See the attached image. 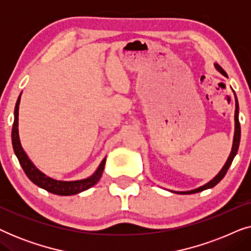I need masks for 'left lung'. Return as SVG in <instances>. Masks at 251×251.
Masks as SVG:
<instances>
[{"label":"left lung","mask_w":251,"mask_h":251,"mask_svg":"<svg viewBox=\"0 0 251 251\" xmlns=\"http://www.w3.org/2000/svg\"><path fill=\"white\" fill-rule=\"evenodd\" d=\"M215 68L217 70L219 73L224 75L225 77H227V74H226V72L223 70V68L219 66L218 64H215ZM234 92V91H233ZM234 97H235V113H234V138H233V145H232V151L231 153H229V156L227 161H226V163L224 164V167L222 168V170L219 171V173L216 175V176L212 178L210 181H208L207 184L202 185V186L198 187V188H194V190H191V191H184V192H178V191H171L173 193H178V194H193V193H199V192H202L204 190H208V188H211L217 185L219 181H221L224 176L227 173L229 166L232 164V161L234 159V156L236 155V153H238V150H239V145H240V138H241V128H240V122H239V102H238V98H236L235 96V92H234Z\"/></svg>","instance_id":"8db88e82"}]
</instances>
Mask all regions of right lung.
<instances>
[{
	"label": "right lung",
	"mask_w": 251,
	"mask_h": 251,
	"mask_svg": "<svg viewBox=\"0 0 251 251\" xmlns=\"http://www.w3.org/2000/svg\"><path fill=\"white\" fill-rule=\"evenodd\" d=\"M20 97L22 94L19 95L18 100L16 102L15 107V121H13L12 126V146L13 151H15L16 156L18 157V161L20 166L25 171L27 177L33 181L34 184L37 186L43 188L48 192L52 194L57 195H74L77 193H81L88 188L94 186L95 184L98 183V180L100 179L102 171H104L105 163H106V157L101 161L97 170L91 175L90 177L84 178L81 180H72V181H65V180H57L53 179L47 175H44L42 171H40L37 168L34 166V163L29 160V157L27 156L25 151H24L22 144H20L19 139V131H18V115H19V104H20Z\"/></svg>",
	"instance_id": "right-lung-1"
}]
</instances>
